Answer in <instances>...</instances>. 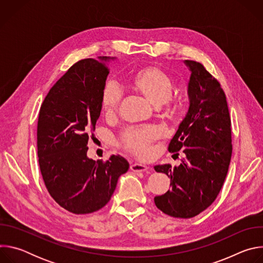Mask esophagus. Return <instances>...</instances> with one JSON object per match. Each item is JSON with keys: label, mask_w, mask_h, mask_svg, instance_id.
Listing matches in <instances>:
<instances>
[{"label": "esophagus", "mask_w": 263, "mask_h": 263, "mask_svg": "<svg viewBox=\"0 0 263 263\" xmlns=\"http://www.w3.org/2000/svg\"><path fill=\"white\" fill-rule=\"evenodd\" d=\"M130 168H131V171L136 172V173H141V172L147 171V166L142 165V164H139V163H133V164H131Z\"/></svg>", "instance_id": "1"}]
</instances>
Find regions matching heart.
<instances>
[{"mask_svg": "<svg viewBox=\"0 0 263 263\" xmlns=\"http://www.w3.org/2000/svg\"><path fill=\"white\" fill-rule=\"evenodd\" d=\"M131 86L141 92L153 105L159 107L167 103L174 91L172 78L157 66L140 68L129 77ZM122 89L114 82L107 83L101 96V106L107 116L115 115L122 100ZM157 128L147 126L143 128H130L126 130L121 138V145L125 151L144 158L151 151L152 142L158 137Z\"/></svg>", "mask_w": 263, "mask_h": 263, "instance_id": "1", "label": "heart"}]
</instances>
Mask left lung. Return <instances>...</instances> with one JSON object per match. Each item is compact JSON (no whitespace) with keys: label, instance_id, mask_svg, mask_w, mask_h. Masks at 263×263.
<instances>
[{"label":"left lung","instance_id":"1","mask_svg":"<svg viewBox=\"0 0 263 263\" xmlns=\"http://www.w3.org/2000/svg\"><path fill=\"white\" fill-rule=\"evenodd\" d=\"M192 74L190 108L168 144V152L185 154L179 166L156 165L171 178V190L154 198L163 213L191 218L216 199L226 179L232 155L231 119L219 82L201 62L185 60Z\"/></svg>","mask_w":263,"mask_h":263}]
</instances>
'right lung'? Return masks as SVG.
Instances as JSON below:
<instances>
[{
  "label": "right lung",
  "instance_id": "add662e5",
  "mask_svg": "<svg viewBox=\"0 0 263 263\" xmlns=\"http://www.w3.org/2000/svg\"><path fill=\"white\" fill-rule=\"evenodd\" d=\"M109 58H87L71 65L45 98L37 123V155L45 185L62 208L86 214L111 199L128 161L87 157V142L101 114Z\"/></svg>",
  "mask_w": 263,
  "mask_h": 263
}]
</instances>
